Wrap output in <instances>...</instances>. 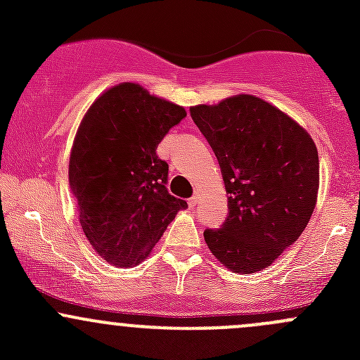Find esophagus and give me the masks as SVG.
Returning <instances> with one entry per match:
<instances>
[{
    "label": "esophagus",
    "instance_id": "1",
    "mask_svg": "<svg viewBox=\"0 0 360 360\" xmlns=\"http://www.w3.org/2000/svg\"><path fill=\"white\" fill-rule=\"evenodd\" d=\"M198 202H200V191H197V193L190 198V202L188 203H190V207H197Z\"/></svg>",
    "mask_w": 360,
    "mask_h": 360
}]
</instances>
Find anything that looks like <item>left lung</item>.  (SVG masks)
Segmentation results:
<instances>
[{
  "label": "left lung",
  "mask_w": 360,
  "mask_h": 360,
  "mask_svg": "<svg viewBox=\"0 0 360 360\" xmlns=\"http://www.w3.org/2000/svg\"><path fill=\"white\" fill-rule=\"evenodd\" d=\"M219 162L226 221L205 230L207 248L233 274L270 266L307 228L319 193V153L310 134L274 104L238 94L190 108Z\"/></svg>",
  "instance_id": "1"
}]
</instances>
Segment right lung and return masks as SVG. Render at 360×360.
<instances>
[{
	"label": "right lung",
	"mask_w": 360,
	"mask_h": 360,
	"mask_svg": "<svg viewBox=\"0 0 360 360\" xmlns=\"http://www.w3.org/2000/svg\"><path fill=\"white\" fill-rule=\"evenodd\" d=\"M186 116L139 83L104 90L83 116L69 157V188L86 240L110 264L146 259L188 203L167 191L169 165L157 148Z\"/></svg>",
	"instance_id": "add662e5"
}]
</instances>
